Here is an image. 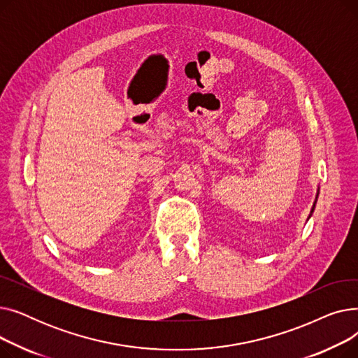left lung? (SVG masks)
I'll return each instance as SVG.
<instances>
[{
	"label": "left lung",
	"instance_id": "left-lung-1",
	"mask_svg": "<svg viewBox=\"0 0 358 358\" xmlns=\"http://www.w3.org/2000/svg\"><path fill=\"white\" fill-rule=\"evenodd\" d=\"M316 199H317V196H316ZM315 204H316V200H315V203H313V208H312V212H310V215L313 213V210H315ZM310 215H309V217H310Z\"/></svg>",
	"mask_w": 358,
	"mask_h": 358
}]
</instances>
